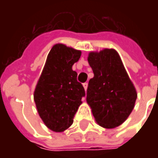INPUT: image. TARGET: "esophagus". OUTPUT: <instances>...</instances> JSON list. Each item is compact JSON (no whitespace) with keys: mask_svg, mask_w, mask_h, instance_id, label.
Wrapping results in <instances>:
<instances>
[{"mask_svg":"<svg viewBox=\"0 0 158 158\" xmlns=\"http://www.w3.org/2000/svg\"><path fill=\"white\" fill-rule=\"evenodd\" d=\"M83 86H84V88H85V90H87V88H88V84L87 83H85V84H83Z\"/></svg>","mask_w":158,"mask_h":158,"instance_id":"34e87169","label":"esophagus"}]
</instances>
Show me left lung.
Masks as SVG:
<instances>
[{
  "instance_id": "1",
  "label": "left lung",
  "mask_w": 158,
  "mask_h": 158,
  "mask_svg": "<svg viewBox=\"0 0 158 158\" xmlns=\"http://www.w3.org/2000/svg\"><path fill=\"white\" fill-rule=\"evenodd\" d=\"M87 59L94 77L88 84L86 102L100 126L114 129L134 109L137 98L135 87L116 50L90 52Z\"/></svg>"
}]
</instances>
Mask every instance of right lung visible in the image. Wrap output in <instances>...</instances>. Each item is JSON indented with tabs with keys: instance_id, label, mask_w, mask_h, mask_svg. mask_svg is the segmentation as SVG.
Wrapping results in <instances>:
<instances>
[{
	"instance_id": "obj_1",
	"label": "right lung",
	"mask_w": 158,
	"mask_h": 158,
	"mask_svg": "<svg viewBox=\"0 0 158 158\" xmlns=\"http://www.w3.org/2000/svg\"><path fill=\"white\" fill-rule=\"evenodd\" d=\"M80 56V51L63 44L53 45L34 91L40 117L54 132H63L72 125L85 95L77 81V73L72 69Z\"/></svg>"
}]
</instances>
